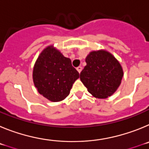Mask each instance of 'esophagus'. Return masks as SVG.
I'll return each mask as SVG.
<instances>
[{
    "instance_id": "34e87169",
    "label": "esophagus",
    "mask_w": 149,
    "mask_h": 149,
    "mask_svg": "<svg viewBox=\"0 0 149 149\" xmlns=\"http://www.w3.org/2000/svg\"><path fill=\"white\" fill-rule=\"evenodd\" d=\"M77 72H79V73H81V72L82 71V67H81V66L77 67Z\"/></svg>"
}]
</instances>
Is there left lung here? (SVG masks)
Segmentation results:
<instances>
[{
  "label": "left lung",
  "instance_id": "1",
  "mask_svg": "<svg viewBox=\"0 0 149 149\" xmlns=\"http://www.w3.org/2000/svg\"><path fill=\"white\" fill-rule=\"evenodd\" d=\"M86 63L80 78L89 93L98 98L112 95L119 86L123 77L119 62L111 54L98 51L91 52L86 56Z\"/></svg>",
  "mask_w": 149,
  "mask_h": 149
}]
</instances>
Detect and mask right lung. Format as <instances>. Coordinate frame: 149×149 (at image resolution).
<instances>
[{"instance_id": "1", "label": "right lung", "mask_w": 149, "mask_h": 149, "mask_svg": "<svg viewBox=\"0 0 149 149\" xmlns=\"http://www.w3.org/2000/svg\"><path fill=\"white\" fill-rule=\"evenodd\" d=\"M33 77L38 92L54 102L65 99L79 73L69 58L51 46L39 55L33 68Z\"/></svg>"}]
</instances>
